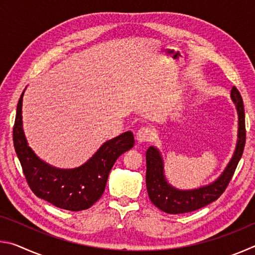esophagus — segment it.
Listing matches in <instances>:
<instances>
[{"instance_id":"1","label":"esophagus","mask_w":255,"mask_h":255,"mask_svg":"<svg viewBox=\"0 0 255 255\" xmlns=\"http://www.w3.org/2000/svg\"><path fill=\"white\" fill-rule=\"evenodd\" d=\"M153 139V132L150 129L143 127L140 129H138V131L136 132V140L138 143H146V141H150Z\"/></svg>"}]
</instances>
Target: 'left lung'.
Segmentation results:
<instances>
[{"instance_id": "1", "label": "left lung", "mask_w": 255, "mask_h": 255, "mask_svg": "<svg viewBox=\"0 0 255 255\" xmlns=\"http://www.w3.org/2000/svg\"><path fill=\"white\" fill-rule=\"evenodd\" d=\"M231 98L235 103L239 115V139L234 155L227 164L226 169L213 183L193 190H179L172 187L164 175L161 153L154 146L148 147L146 152V188L150 201L164 213L175 215L198 210L217 200L225 191L243 154L247 138L243 99L235 86H233L231 91Z\"/></svg>"}]
</instances>
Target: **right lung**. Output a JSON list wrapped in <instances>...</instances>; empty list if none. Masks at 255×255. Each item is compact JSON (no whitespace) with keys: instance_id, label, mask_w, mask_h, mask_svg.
I'll return each instance as SVG.
<instances>
[{"instance_id":"obj_1","label":"right lung","mask_w":255,"mask_h":255,"mask_svg":"<svg viewBox=\"0 0 255 255\" xmlns=\"http://www.w3.org/2000/svg\"><path fill=\"white\" fill-rule=\"evenodd\" d=\"M23 93L16 107L13 144L30 189L38 198L58 208L71 211L89 209L101 198L115 162L133 146L132 132L126 131L106 141L83 165L57 169L41 161L29 147L22 128Z\"/></svg>"}]
</instances>
